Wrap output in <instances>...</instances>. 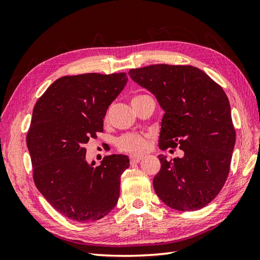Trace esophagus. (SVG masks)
Returning a JSON list of instances; mask_svg holds the SVG:
<instances>
[{
    "instance_id": "esophagus-1",
    "label": "esophagus",
    "mask_w": 260,
    "mask_h": 260,
    "mask_svg": "<svg viewBox=\"0 0 260 260\" xmlns=\"http://www.w3.org/2000/svg\"><path fill=\"white\" fill-rule=\"evenodd\" d=\"M143 158H144V156H142V155H132V156L129 157V159H131V163H132V164L139 163V162H141V161H142Z\"/></svg>"
}]
</instances>
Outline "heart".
Listing matches in <instances>:
<instances>
[{
  "mask_svg": "<svg viewBox=\"0 0 260 260\" xmlns=\"http://www.w3.org/2000/svg\"><path fill=\"white\" fill-rule=\"evenodd\" d=\"M143 96L146 95H136L132 98V102H134ZM117 144L121 151L129 153H142L147 147L146 137L139 134H125L118 140Z\"/></svg>",
  "mask_w": 260,
  "mask_h": 260,
  "instance_id": "heart-1",
  "label": "heart"
}]
</instances>
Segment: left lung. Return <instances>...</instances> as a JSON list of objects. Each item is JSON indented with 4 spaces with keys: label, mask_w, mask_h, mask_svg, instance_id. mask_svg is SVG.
Wrapping results in <instances>:
<instances>
[{
    "label": "left lung",
    "mask_w": 260,
    "mask_h": 260,
    "mask_svg": "<svg viewBox=\"0 0 260 260\" xmlns=\"http://www.w3.org/2000/svg\"><path fill=\"white\" fill-rule=\"evenodd\" d=\"M128 75L164 109L159 148L179 146L184 152L171 161L158 155L161 170L153 180L157 197L179 211L206 207L228 178L236 143L222 87L193 66L153 64Z\"/></svg>",
    "instance_id": "obj_1"
}]
</instances>
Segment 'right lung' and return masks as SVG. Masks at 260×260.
<instances>
[{
    "mask_svg": "<svg viewBox=\"0 0 260 260\" xmlns=\"http://www.w3.org/2000/svg\"><path fill=\"white\" fill-rule=\"evenodd\" d=\"M125 73L64 76L49 86L33 108L26 145L33 181L46 200L68 219L91 222L117 204L126 155L86 161L89 139L104 131V117L127 82Z\"/></svg>",
    "mask_w": 260,
    "mask_h": 260,
    "instance_id": "1",
    "label": "right lung"
}]
</instances>
